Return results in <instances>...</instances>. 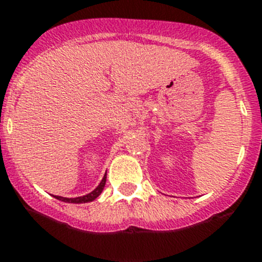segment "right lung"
<instances>
[{
    "mask_svg": "<svg viewBox=\"0 0 262 262\" xmlns=\"http://www.w3.org/2000/svg\"><path fill=\"white\" fill-rule=\"evenodd\" d=\"M106 178H107V173L103 176V178H102L101 183L98 185L97 187H95L94 190H93L92 192H89V194L86 195H82V196H77V198H63V196H54L55 199L60 200V202H64V203H73V204H82V203H90L93 202V200L97 199L99 195H101V192L103 191L104 189V185H106Z\"/></svg>",
    "mask_w": 262,
    "mask_h": 262,
    "instance_id": "right-lung-1",
    "label": "right lung"
}]
</instances>
